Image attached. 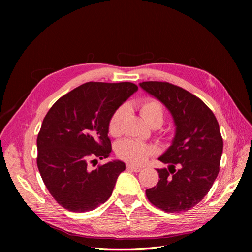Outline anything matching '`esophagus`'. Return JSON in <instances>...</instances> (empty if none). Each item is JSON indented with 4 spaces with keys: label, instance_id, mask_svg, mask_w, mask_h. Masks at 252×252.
Instances as JSON below:
<instances>
[{
    "label": "esophagus",
    "instance_id": "1",
    "mask_svg": "<svg viewBox=\"0 0 252 252\" xmlns=\"http://www.w3.org/2000/svg\"><path fill=\"white\" fill-rule=\"evenodd\" d=\"M127 169H130V170H132V171L139 172V171L142 170V167L134 166V165H131V164H128V165H127Z\"/></svg>",
    "mask_w": 252,
    "mask_h": 252
}]
</instances>
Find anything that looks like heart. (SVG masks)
Here are the masks:
<instances>
[{
	"instance_id": "heart-1",
	"label": "heart",
	"mask_w": 252,
	"mask_h": 252,
	"mask_svg": "<svg viewBox=\"0 0 252 252\" xmlns=\"http://www.w3.org/2000/svg\"><path fill=\"white\" fill-rule=\"evenodd\" d=\"M127 112L126 106H121L112 113L109 119L108 129L111 135H119L121 132L122 122H123ZM140 112L144 120L147 122L150 126L157 125L159 127L164 120V107L163 105L154 98H147L141 103ZM154 149L149 145L144 144L133 140H124L117 145L118 156L125 159V161L132 164H141L146 158L152 155Z\"/></svg>"
}]
</instances>
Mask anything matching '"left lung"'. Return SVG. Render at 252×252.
<instances>
[{
    "label": "left lung",
    "instance_id": "1",
    "mask_svg": "<svg viewBox=\"0 0 252 252\" xmlns=\"http://www.w3.org/2000/svg\"><path fill=\"white\" fill-rule=\"evenodd\" d=\"M139 85L169 110L175 126L171 145L158 161L157 186L146 190L151 204L166 212L189 210L209 192L220 171L223 139L213 112L199 97L167 82Z\"/></svg>",
    "mask_w": 252,
    "mask_h": 252
}]
</instances>
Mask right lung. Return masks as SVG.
Listing matches in <instances>:
<instances>
[{
  "label": "right lung",
  "instance_id": "obj_1",
  "mask_svg": "<svg viewBox=\"0 0 252 252\" xmlns=\"http://www.w3.org/2000/svg\"><path fill=\"white\" fill-rule=\"evenodd\" d=\"M136 90L130 82H88L60 97L44 118L36 140L37 168L65 209L90 211L110 197L125 163L113 159L90 169L89 162L109 157V119Z\"/></svg>",
  "mask_w": 252,
  "mask_h": 252
}]
</instances>
